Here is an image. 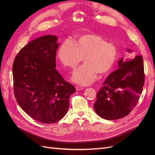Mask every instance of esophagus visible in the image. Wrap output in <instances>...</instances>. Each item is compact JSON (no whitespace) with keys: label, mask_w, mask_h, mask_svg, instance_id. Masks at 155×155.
<instances>
[{"label":"esophagus","mask_w":155,"mask_h":155,"mask_svg":"<svg viewBox=\"0 0 155 155\" xmlns=\"http://www.w3.org/2000/svg\"><path fill=\"white\" fill-rule=\"evenodd\" d=\"M76 91H82V90H83V88L82 87H79V86H77L76 87Z\"/></svg>","instance_id":"1"}]
</instances>
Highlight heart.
Instances as JSON below:
<instances>
[{
	"label": "heart",
	"instance_id": "b5f03b06",
	"mask_svg": "<svg viewBox=\"0 0 155 155\" xmlns=\"http://www.w3.org/2000/svg\"><path fill=\"white\" fill-rule=\"evenodd\" d=\"M57 56L64 67L71 69H75L83 58L84 64L75 71L71 80L85 86L92 84L97 74L104 75L110 71L117 60V50L98 35L88 33L77 37L74 45L69 41L63 42Z\"/></svg>",
	"mask_w": 155,
	"mask_h": 155
}]
</instances>
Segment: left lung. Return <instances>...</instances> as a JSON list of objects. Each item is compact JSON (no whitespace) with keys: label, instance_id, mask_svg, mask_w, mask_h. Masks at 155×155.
Here are the masks:
<instances>
[{"label":"left lung","instance_id":"1","mask_svg":"<svg viewBox=\"0 0 155 155\" xmlns=\"http://www.w3.org/2000/svg\"><path fill=\"white\" fill-rule=\"evenodd\" d=\"M128 53L133 51L126 48ZM118 68L105 80L97 94L95 112L106 120L123 118L136 106L144 84V64L141 56L118 61Z\"/></svg>","mask_w":155,"mask_h":155}]
</instances>
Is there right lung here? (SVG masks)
Instances as JSON below:
<instances>
[{
	"label": "right lung",
	"instance_id": "right-lung-1",
	"mask_svg": "<svg viewBox=\"0 0 155 155\" xmlns=\"http://www.w3.org/2000/svg\"><path fill=\"white\" fill-rule=\"evenodd\" d=\"M58 37L45 35L31 41L13 63L15 97L21 109L40 123H54L67 113L76 91L56 70Z\"/></svg>",
	"mask_w": 155,
	"mask_h": 155
}]
</instances>
